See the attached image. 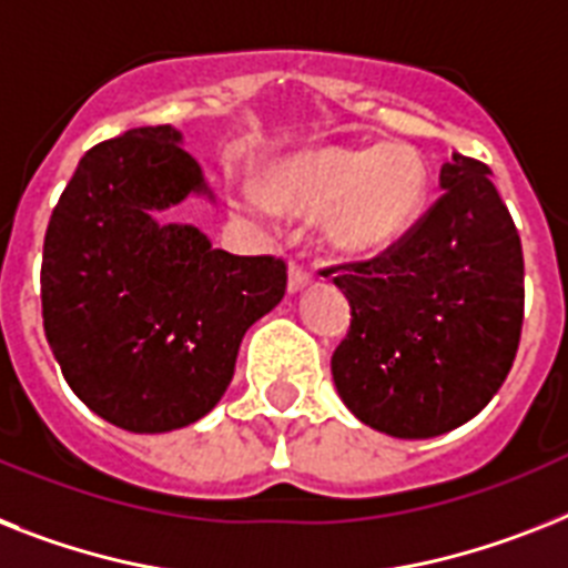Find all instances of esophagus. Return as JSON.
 <instances>
[{"mask_svg":"<svg viewBox=\"0 0 568 568\" xmlns=\"http://www.w3.org/2000/svg\"><path fill=\"white\" fill-rule=\"evenodd\" d=\"M311 281H313V273L307 270V266L298 264V261H293V264H290V290H293V293L295 290L307 287Z\"/></svg>","mask_w":568,"mask_h":568,"instance_id":"1","label":"esophagus"}]
</instances>
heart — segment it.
Returning <instances> with one entry per match:
<instances>
[{"label":"heart","instance_id":"obj_1","mask_svg":"<svg viewBox=\"0 0 568 568\" xmlns=\"http://www.w3.org/2000/svg\"><path fill=\"white\" fill-rule=\"evenodd\" d=\"M270 191L281 205L327 214V237L345 252H379L395 246L424 214L429 173L424 159L403 144L307 150L281 162ZM237 203L252 211L266 205L257 185L243 182Z\"/></svg>","mask_w":568,"mask_h":568}]
</instances>
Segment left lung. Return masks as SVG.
<instances>
[{
	"instance_id": "8db88e82",
	"label": "left lung",
	"mask_w": 568,
	"mask_h": 568,
	"mask_svg": "<svg viewBox=\"0 0 568 568\" xmlns=\"http://www.w3.org/2000/svg\"><path fill=\"white\" fill-rule=\"evenodd\" d=\"M442 189L395 246L327 266L351 304L331 357L336 392L395 438L476 418L508 377L526 316L523 243L490 168L453 153Z\"/></svg>"
}]
</instances>
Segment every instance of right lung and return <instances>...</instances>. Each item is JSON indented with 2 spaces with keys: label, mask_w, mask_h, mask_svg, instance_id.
Masks as SVG:
<instances>
[{
  "label": "right lung",
  "mask_w": 568,
  "mask_h": 568,
  "mask_svg": "<svg viewBox=\"0 0 568 568\" xmlns=\"http://www.w3.org/2000/svg\"><path fill=\"white\" fill-rule=\"evenodd\" d=\"M205 191L171 124L87 150L42 243V327L65 383L126 433H171L209 415L243 334L287 290L275 255L211 250L165 209Z\"/></svg>",
  "instance_id": "obj_1"
}]
</instances>
